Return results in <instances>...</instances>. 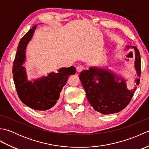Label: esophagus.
<instances>
[{
    "instance_id": "obj_1",
    "label": "esophagus",
    "mask_w": 149,
    "mask_h": 149,
    "mask_svg": "<svg viewBox=\"0 0 149 149\" xmlns=\"http://www.w3.org/2000/svg\"><path fill=\"white\" fill-rule=\"evenodd\" d=\"M84 69V67L83 65H79L77 67V71L78 72H81V71H83Z\"/></svg>"
}]
</instances>
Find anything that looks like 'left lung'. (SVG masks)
Wrapping results in <instances>:
<instances>
[{
	"mask_svg": "<svg viewBox=\"0 0 149 149\" xmlns=\"http://www.w3.org/2000/svg\"><path fill=\"white\" fill-rule=\"evenodd\" d=\"M132 47L135 50V68L138 75L135 81L138 85L141 75L140 54L136 47ZM116 77L106 70L96 68L83 70L79 75L88 102L94 110L104 115L116 113L124 109L130 103L136 89L135 85L133 89L129 90L125 81L118 83ZM118 79L117 77V81Z\"/></svg>",
	"mask_w": 149,
	"mask_h": 149,
	"instance_id": "1",
	"label": "left lung"
}]
</instances>
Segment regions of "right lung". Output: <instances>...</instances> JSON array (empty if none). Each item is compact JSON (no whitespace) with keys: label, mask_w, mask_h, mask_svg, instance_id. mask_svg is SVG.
<instances>
[{"label":"right lung","mask_w":149,"mask_h":149,"mask_svg":"<svg viewBox=\"0 0 149 149\" xmlns=\"http://www.w3.org/2000/svg\"><path fill=\"white\" fill-rule=\"evenodd\" d=\"M34 26L25 34L19 42L17 52L13 66V74L16 90L21 101L31 108L38 110H48L58 102L60 93L66 84L68 77L75 74V68L59 69V73L52 72L48 76L34 81V83L27 81V75L24 66L25 50L36 29Z\"/></svg>","instance_id":"1"}]
</instances>
